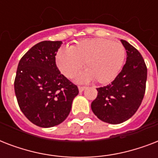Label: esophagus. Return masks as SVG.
<instances>
[{
  "instance_id": "obj_1",
  "label": "esophagus",
  "mask_w": 158,
  "mask_h": 158,
  "mask_svg": "<svg viewBox=\"0 0 158 158\" xmlns=\"http://www.w3.org/2000/svg\"><path fill=\"white\" fill-rule=\"evenodd\" d=\"M85 89H86V88H85V87H84V86H79V91L80 92V93L84 91Z\"/></svg>"
}]
</instances>
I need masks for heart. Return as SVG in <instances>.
Listing matches in <instances>:
<instances>
[{
	"label": "heart",
	"mask_w": 158,
	"mask_h": 158,
	"mask_svg": "<svg viewBox=\"0 0 158 158\" xmlns=\"http://www.w3.org/2000/svg\"><path fill=\"white\" fill-rule=\"evenodd\" d=\"M125 57V49L119 42L90 38L77 42L69 49L60 48L56 55V63L68 79L74 78L84 63L86 71L80 75L79 81L94 79L97 84H106L116 77Z\"/></svg>",
	"instance_id": "1"
}]
</instances>
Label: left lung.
Here are the masks:
<instances>
[{"label":"left lung","mask_w":158,"mask_h":158,"mask_svg":"<svg viewBox=\"0 0 158 158\" xmlns=\"http://www.w3.org/2000/svg\"><path fill=\"white\" fill-rule=\"evenodd\" d=\"M126 50V62L111 84L97 89L91 108L98 119L109 124L129 120L141 105L147 81V66L142 55L132 45L120 40Z\"/></svg>","instance_id":"obj_1"}]
</instances>
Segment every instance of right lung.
Returning <instances> with one entry per match:
<instances>
[{
  "mask_svg": "<svg viewBox=\"0 0 158 158\" xmlns=\"http://www.w3.org/2000/svg\"><path fill=\"white\" fill-rule=\"evenodd\" d=\"M60 41L38 43L19 62L15 92L23 115L39 127H53L64 121L71 110L78 87L62 74L56 64Z\"/></svg>",
  "mask_w": 158,
  "mask_h": 158,
  "instance_id": "obj_1",
  "label": "right lung"
}]
</instances>
